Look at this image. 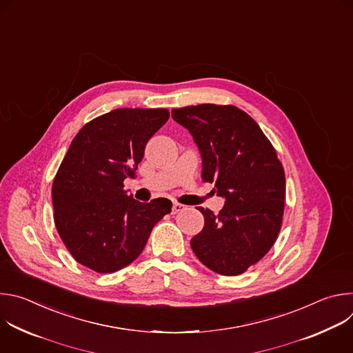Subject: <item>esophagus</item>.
Wrapping results in <instances>:
<instances>
[{"instance_id": "1", "label": "esophagus", "mask_w": 353, "mask_h": 353, "mask_svg": "<svg viewBox=\"0 0 353 353\" xmlns=\"http://www.w3.org/2000/svg\"><path fill=\"white\" fill-rule=\"evenodd\" d=\"M185 207L183 205V204H179V203H174L173 204V207H172V212L173 214H177V212H180V211H183Z\"/></svg>"}]
</instances>
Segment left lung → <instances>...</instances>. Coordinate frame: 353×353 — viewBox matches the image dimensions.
<instances>
[{"label": "left lung", "mask_w": 353, "mask_h": 353, "mask_svg": "<svg viewBox=\"0 0 353 353\" xmlns=\"http://www.w3.org/2000/svg\"><path fill=\"white\" fill-rule=\"evenodd\" d=\"M203 158L204 181L215 183L225 205L203 207L205 225L190 244L216 274L234 276L259 263L274 245L285 208V172L259 124L243 110L204 103L173 109Z\"/></svg>", "instance_id": "8db88e82"}]
</instances>
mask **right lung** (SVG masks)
<instances>
[{
	"label": "right lung",
	"mask_w": 353,
	"mask_h": 353,
	"mask_svg": "<svg viewBox=\"0 0 353 353\" xmlns=\"http://www.w3.org/2000/svg\"><path fill=\"white\" fill-rule=\"evenodd\" d=\"M168 109H116L85 124L53 181L57 232L82 265L116 272L141 253L172 201L139 203L124 190L146 142L169 120Z\"/></svg>",
	"instance_id": "obj_1"
}]
</instances>
